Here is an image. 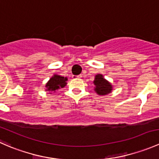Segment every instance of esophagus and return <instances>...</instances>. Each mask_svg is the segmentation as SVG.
<instances>
[{
    "label": "esophagus",
    "mask_w": 159,
    "mask_h": 159,
    "mask_svg": "<svg viewBox=\"0 0 159 159\" xmlns=\"http://www.w3.org/2000/svg\"><path fill=\"white\" fill-rule=\"evenodd\" d=\"M82 78V76H81V75H78V76L73 75V76H72V78H73V79H77V78Z\"/></svg>",
    "instance_id": "obj_1"
}]
</instances>
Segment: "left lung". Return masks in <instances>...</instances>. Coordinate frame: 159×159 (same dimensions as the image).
Returning a JSON list of instances; mask_svg holds the SVG:
<instances>
[{
	"mask_svg": "<svg viewBox=\"0 0 159 159\" xmlns=\"http://www.w3.org/2000/svg\"><path fill=\"white\" fill-rule=\"evenodd\" d=\"M94 90L98 95L105 96L110 94L113 90V86L108 81H107L102 74H98L94 77Z\"/></svg>",
	"mask_w": 159,
	"mask_h": 159,
	"instance_id": "obj_1",
	"label": "left lung"
}]
</instances>
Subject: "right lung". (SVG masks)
<instances>
[{
  "mask_svg": "<svg viewBox=\"0 0 159 159\" xmlns=\"http://www.w3.org/2000/svg\"><path fill=\"white\" fill-rule=\"evenodd\" d=\"M68 78L54 74L45 84V91H49V94L56 92L58 89L65 87Z\"/></svg>",
  "mask_w": 159,
  "mask_h": 159,
  "instance_id": "obj_1",
  "label": "right lung"
}]
</instances>
